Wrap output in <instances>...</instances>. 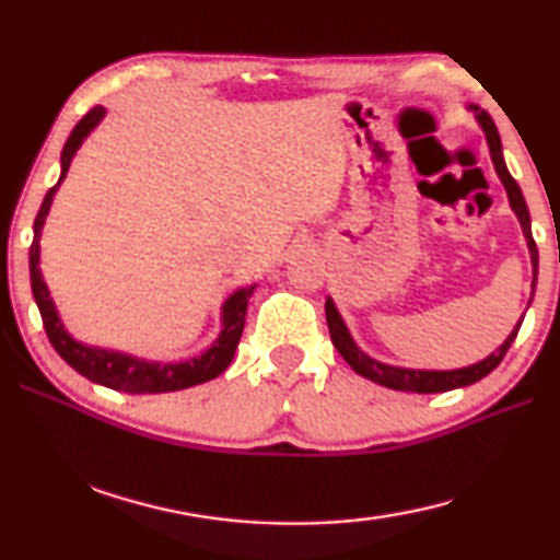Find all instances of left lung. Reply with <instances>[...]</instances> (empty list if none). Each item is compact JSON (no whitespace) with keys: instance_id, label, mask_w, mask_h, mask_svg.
Listing matches in <instances>:
<instances>
[{"instance_id":"1","label":"left lung","mask_w":560,"mask_h":560,"mask_svg":"<svg viewBox=\"0 0 560 560\" xmlns=\"http://www.w3.org/2000/svg\"><path fill=\"white\" fill-rule=\"evenodd\" d=\"M477 118L481 122V128H485V132H487L491 160H494L497 173L501 177V183H504V187H506L509 202H511V207H514L521 226H524V234H526L528 249H530V261H534V283H536L538 249H536L534 236H530L528 207L524 202V195H521L516 179L509 175V170L504 165V158H501V140H499L494 120H491L487 110H479ZM326 320H328L330 340H334L338 353L346 358V363L353 368L358 375H363V377H368V381H373L377 385L393 387V390H405V393H444V390H454V387H464V385H471V383L481 381V377H487L501 363V360H504L506 350L511 348V343H514V338H516L518 328H521V324H518L514 330H511V336L504 340V346H501L497 353H491L487 360H481V363H477V365L459 368V371H405V368L383 365V363H377V360L368 358L365 353H360V350L353 343V338H350V334H348L346 324L340 320V314L336 311L334 301H330V299H326ZM521 320H524V318H521Z\"/></svg>"}]
</instances>
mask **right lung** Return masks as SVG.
Wrapping results in <instances>:
<instances>
[{"mask_svg":"<svg viewBox=\"0 0 560 560\" xmlns=\"http://www.w3.org/2000/svg\"><path fill=\"white\" fill-rule=\"evenodd\" d=\"M103 118V108L96 106L91 108L86 116H83L75 128L71 130L69 140H66L63 153H61V177L49 192H46L44 202L39 207V214L34 220V242L30 246V271H32V291H34V301L39 306V314L44 320V330L49 336L51 346L56 353H59L66 363H69L75 373H81L89 381L106 385L110 390H122V393H173V390H185V387L200 385L212 381L220 373L226 371V365L232 363L236 343H240L242 330H244V318H246V303H249L254 287L242 289L232 293L226 299L224 308H222V324L224 330L222 336L217 338V343L207 350L205 355L187 360V363H175V365H153V363H143V360L128 358V355H118V353H106V350H93L66 334L59 316H56V308L49 299V291H46V283L42 279L39 271V232L46 220V212H49L54 192L59 189L63 183L66 173H69L71 158L79 145L83 143V138L98 126V120Z\"/></svg>","mask_w":560,"mask_h":560,"instance_id":"add662e5","label":"right lung"}]
</instances>
